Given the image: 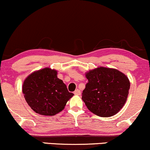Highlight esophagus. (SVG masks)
<instances>
[{
    "instance_id": "34e87169",
    "label": "esophagus",
    "mask_w": 150,
    "mask_h": 150,
    "mask_svg": "<svg viewBox=\"0 0 150 150\" xmlns=\"http://www.w3.org/2000/svg\"><path fill=\"white\" fill-rule=\"evenodd\" d=\"M74 93L75 95H81V91L79 89H76L74 92Z\"/></svg>"
}]
</instances>
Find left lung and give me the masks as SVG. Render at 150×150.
<instances>
[{
  "label": "left lung",
  "instance_id": "1",
  "mask_svg": "<svg viewBox=\"0 0 150 150\" xmlns=\"http://www.w3.org/2000/svg\"><path fill=\"white\" fill-rule=\"evenodd\" d=\"M88 82L82 93L88 109L100 117H112L126 103L130 89L128 77L117 69L98 67L86 74Z\"/></svg>",
  "mask_w": 150,
  "mask_h": 150
}]
</instances>
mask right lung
<instances>
[{"instance_id":"obj_1","label":"right lung","mask_w":150,"mask_h":150,"mask_svg":"<svg viewBox=\"0 0 150 150\" xmlns=\"http://www.w3.org/2000/svg\"><path fill=\"white\" fill-rule=\"evenodd\" d=\"M50 68L33 72L24 81L22 92L32 110L41 115L53 116L64 108L74 94Z\"/></svg>"}]
</instances>
